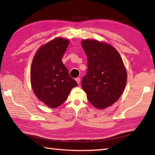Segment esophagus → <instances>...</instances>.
Instances as JSON below:
<instances>
[{
	"mask_svg": "<svg viewBox=\"0 0 155 155\" xmlns=\"http://www.w3.org/2000/svg\"><path fill=\"white\" fill-rule=\"evenodd\" d=\"M75 81L78 82V84H80V78H75Z\"/></svg>",
	"mask_w": 155,
	"mask_h": 155,
	"instance_id": "obj_1",
	"label": "esophagus"
}]
</instances>
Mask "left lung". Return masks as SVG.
<instances>
[{
  "label": "left lung",
  "instance_id": "obj_1",
  "mask_svg": "<svg viewBox=\"0 0 155 155\" xmlns=\"http://www.w3.org/2000/svg\"><path fill=\"white\" fill-rule=\"evenodd\" d=\"M82 46L87 56L88 69L82 87L91 104L104 109L120 98L127 83V71L114 48L96 40L86 39Z\"/></svg>",
  "mask_w": 155,
  "mask_h": 155
}]
</instances>
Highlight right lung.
<instances>
[{
	"label": "right lung",
	"instance_id": "1",
	"mask_svg": "<svg viewBox=\"0 0 155 155\" xmlns=\"http://www.w3.org/2000/svg\"><path fill=\"white\" fill-rule=\"evenodd\" d=\"M69 41L56 38L41 47L32 60L31 82L38 99L54 108L66 101L71 91L78 86L62 62Z\"/></svg>",
	"mask_w": 155,
	"mask_h": 155
}]
</instances>
